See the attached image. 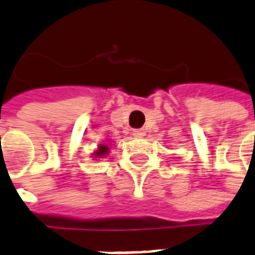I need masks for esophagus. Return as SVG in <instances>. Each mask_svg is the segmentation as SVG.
Listing matches in <instances>:
<instances>
[{
  "instance_id": "esophagus-1",
  "label": "esophagus",
  "mask_w": 255,
  "mask_h": 255,
  "mask_svg": "<svg viewBox=\"0 0 255 255\" xmlns=\"http://www.w3.org/2000/svg\"><path fill=\"white\" fill-rule=\"evenodd\" d=\"M132 135L135 136V137H143V136L145 135V131L144 129H141V128H139V129H133V131H132Z\"/></svg>"
}]
</instances>
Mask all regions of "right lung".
<instances>
[{
	"mask_svg": "<svg viewBox=\"0 0 255 255\" xmlns=\"http://www.w3.org/2000/svg\"><path fill=\"white\" fill-rule=\"evenodd\" d=\"M107 152H108V145L102 144L99 147V149H97L96 152H95V155H96L97 158H102V156L107 155Z\"/></svg>",
	"mask_w": 255,
	"mask_h": 255,
	"instance_id": "1",
	"label": "right lung"
}]
</instances>
